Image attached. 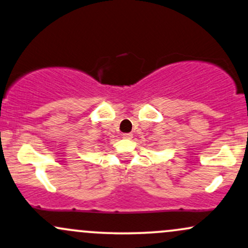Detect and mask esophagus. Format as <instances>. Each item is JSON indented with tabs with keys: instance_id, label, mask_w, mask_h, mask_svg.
Returning a JSON list of instances; mask_svg holds the SVG:
<instances>
[{
	"instance_id": "1",
	"label": "esophagus",
	"mask_w": 248,
	"mask_h": 248,
	"mask_svg": "<svg viewBox=\"0 0 248 248\" xmlns=\"http://www.w3.org/2000/svg\"><path fill=\"white\" fill-rule=\"evenodd\" d=\"M122 136H124V139H127V140H130V139L133 138V134H132V133H124Z\"/></svg>"
}]
</instances>
